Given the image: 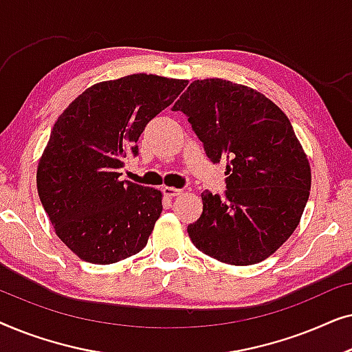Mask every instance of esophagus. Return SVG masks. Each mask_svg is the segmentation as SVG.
<instances>
[{
	"label": "esophagus",
	"mask_w": 352,
	"mask_h": 352,
	"mask_svg": "<svg viewBox=\"0 0 352 352\" xmlns=\"http://www.w3.org/2000/svg\"><path fill=\"white\" fill-rule=\"evenodd\" d=\"M163 194H165L166 197H170V199H173V197H177L181 194V189H176V187H168V186H165L163 187Z\"/></svg>",
	"instance_id": "obj_1"
}]
</instances>
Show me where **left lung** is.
Segmentation results:
<instances>
[{
  "instance_id": "1",
  "label": "left lung",
  "mask_w": 352,
  "mask_h": 352,
  "mask_svg": "<svg viewBox=\"0 0 352 352\" xmlns=\"http://www.w3.org/2000/svg\"><path fill=\"white\" fill-rule=\"evenodd\" d=\"M173 110L189 117L211 162H228L226 197L201 192L192 243L232 266L261 263L295 232L309 199V160L290 120L263 93L223 78L192 81Z\"/></svg>"
}]
</instances>
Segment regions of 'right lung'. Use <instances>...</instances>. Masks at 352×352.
Here are the masks:
<instances>
[{"label": "right lung", "mask_w": 352, "mask_h": 352, "mask_svg": "<svg viewBox=\"0 0 352 352\" xmlns=\"http://www.w3.org/2000/svg\"><path fill=\"white\" fill-rule=\"evenodd\" d=\"M187 80L134 74L89 86L52 128L36 168L38 195L62 242L83 261L113 264L141 252L162 192L120 181L146 124Z\"/></svg>", "instance_id": "obj_1"}]
</instances>
